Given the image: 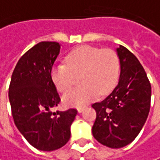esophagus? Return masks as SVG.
Here are the masks:
<instances>
[{
  "instance_id": "esophagus-1",
  "label": "esophagus",
  "mask_w": 160,
  "mask_h": 160,
  "mask_svg": "<svg viewBox=\"0 0 160 160\" xmlns=\"http://www.w3.org/2000/svg\"><path fill=\"white\" fill-rule=\"evenodd\" d=\"M84 109H85L84 107H82V108H77V111H78V113H82V112L84 111Z\"/></svg>"
}]
</instances>
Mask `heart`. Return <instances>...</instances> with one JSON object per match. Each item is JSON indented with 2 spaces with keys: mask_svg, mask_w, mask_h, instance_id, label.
<instances>
[{
  "mask_svg": "<svg viewBox=\"0 0 160 160\" xmlns=\"http://www.w3.org/2000/svg\"><path fill=\"white\" fill-rule=\"evenodd\" d=\"M120 61L117 52L91 45H81L65 57V63H56L51 70V78L57 90L64 93L77 81L80 86L63 97L68 107H83L97 95H106L117 86Z\"/></svg>",
  "mask_w": 160,
  "mask_h": 160,
  "instance_id": "heart-1",
  "label": "heart"
}]
</instances>
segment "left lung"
I'll use <instances>...</instances> for the list:
<instances>
[{
  "label": "left lung",
  "mask_w": 160,
  "mask_h": 160,
  "mask_svg": "<svg viewBox=\"0 0 160 160\" xmlns=\"http://www.w3.org/2000/svg\"><path fill=\"white\" fill-rule=\"evenodd\" d=\"M117 52L119 82L108 97L92 105L97 112L93 136L111 148H123L137 138L148 118L151 100V86L138 59L122 45Z\"/></svg>",
  "instance_id": "1"
}]
</instances>
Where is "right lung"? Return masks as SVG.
<instances>
[{"label":"right lung","mask_w":160,"mask_h":160,"mask_svg":"<svg viewBox=\"0 0 160 160\" xmlns=\"http://www.w3.org/2000/svg\"><path fill=\"white\" fill-rule=\"evenodd\" d=\"M60 52L56 42H41L18 61L9 86L12 115L18 130L33 148L52 151L71 137L70 127L77 110L52 112L61 99L51 78Z\"/></svg>","instance_id":"add662e5"}]
</instances>
